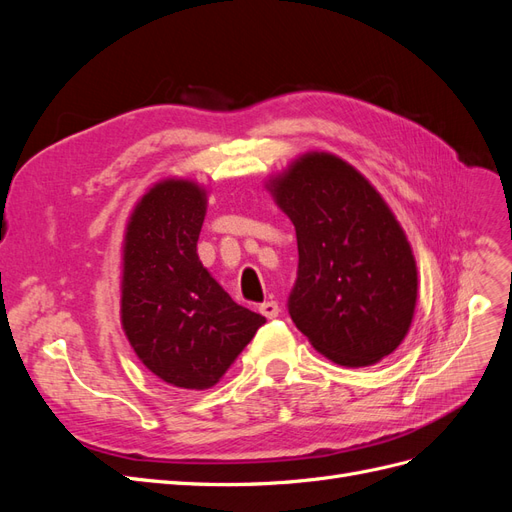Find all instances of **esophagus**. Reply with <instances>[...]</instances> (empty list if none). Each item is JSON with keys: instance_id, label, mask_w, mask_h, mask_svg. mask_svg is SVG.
Wrapping results in <instances>:
<instances>
[{"instance_id": "obj_1", "label": "esophagus", "mask_w": 512, "mask_h": 512, "mask_svg": "<svg viewBox=\"0 0 512 512\" xmlns=\"http://www.w3.org/2000/svg\"><path fill=\"white\" fill-rule=\"evenodd\" d=\"M260 314L265 316V318H269V320H273V318H277L280 316V305H277L275 301H265V303H260Z\"/></svg>"}]
</instances>
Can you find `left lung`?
<instances>
[{"mask_svg":"<svg viewBox=\"0 0 512 512\" xmlns=\"http://www.w3.org/2000/svg\"><path fill=\"white\" fill-rule=\"evenodd\" d=\"M271 192L297 230L292 322L337 365L382 361L404 342L418 284L395 215L359 170L331 153H307Z\"/></svg>","mask_w":512,"mask_h":512,"instance_id":"obj_1","label":"left lung"}]
</instances>
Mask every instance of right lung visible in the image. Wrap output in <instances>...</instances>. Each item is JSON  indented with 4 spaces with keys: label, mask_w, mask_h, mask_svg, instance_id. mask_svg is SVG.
<instances>
[{
    "label": "right lung",
    "mask_w": 512,
    "mask_h": 512,
    "mask_svg": "<svg viewBox=\"0 0 512 512\" xmlns=\"http://www.w3.org/2000/svg\"><path fill=\"white\" fill-rule=\"evenodd\" d=\"M207 194L166 179L136 205L123 243L121 324L143 365L179 389H209L265 316L235 303L198 260Z\"/></svg>",
    "instance_id": "add662e5"
}]
</instances>
